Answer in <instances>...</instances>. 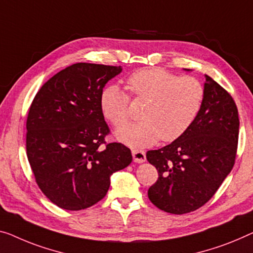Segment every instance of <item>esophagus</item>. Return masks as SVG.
Instances as JSON below:
<instances>
[{"label": "esophagus", "instance_id": "1", "mask_svg": "<svg viewBox=\"0 0 253 253\" xmlns=\"http://www.w3.org/2000/svg\"><path fill=\"white\" fill-rule=\"evenodd\" d=\"M131 154H133V159L135 163H144L146 160V154L143 150H133L131 151Z\"/></svg>", "mask_w": 253, "mask_h": 253}]
</instances>
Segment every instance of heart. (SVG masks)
<instances>
[{
    "label": "heart",
    "instance_id": "b5f03b06",
    "mask_svg": "<svg viewBox=\"0 0 253 253\" xmlns=\"http://www.w3.org/2000/svg\"><path fill=\"white\" fill-rule=\"evenodd\" d=\"M137 100L148 101L142 111V122L117 130V137L134 148L172 142L187 131L201 110L205 87L192 76L179 77L161 68H143L127 81ZM105 118L116 127L129 119V95L118 85H108L100 95Z\"/></svg>",
    "mask_w": 253,
    "mask_h": 253
}]
</instances>
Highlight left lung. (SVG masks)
<instances>
[{
  "label": "left lung",
  "instance_id": "left-lung-1",
  "mask_svg": "<svg viewBox=\"0 0 253 253\" xmlns=\"http://www.w3.org/2000/svg\"><path fill=\"white\" fill-rule=\"evenodd\" d=\"M239 127L231 94L206 75L205 99L192 126L170 144L146 152L159 175L148 191L150 201L174 214L206 205L235 164Z\"/></svg>",
  "mask_w": 253,
  "mask_h": 253
}]
</instances>
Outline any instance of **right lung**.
Listing matches in <instances>:
<instances>
[{
    "instance_id": "obj_1",
    "label": "right lung",
    "mask_w": 253,
    "mask_h": 253,
    "mask_svg": "<svg viewBox=\"0 0 253 253\" xmlns=\"http://www.w3.org/2000/svg\"><path fill=\"white\" fill-rule=\"evenodd\" d=\"M122 67L79 62L59 71L40 88L29 108L27 158L37 185L66 210L102 200L110 176L131 163L130 150L104 141L110 129L100 95Z\"/></svg>"
}]
</instances>
